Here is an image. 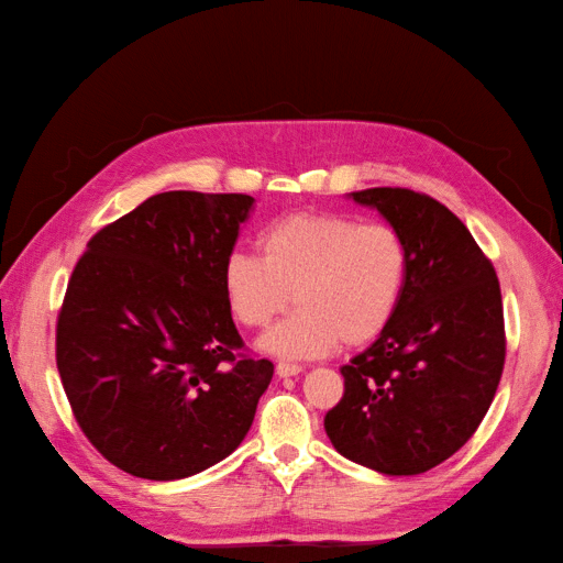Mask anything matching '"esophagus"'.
Instances as JSON below:
<instances>
[{
  "label": "esophagus",
  "mask_w": 563,
  "mask_h": 563,
  "mask_svg": "<svg viewBox=\"0 0 563 563\" xmlns=\"http://www.w3.org/2000/svg\"><path fill=\"white\" fill-rule=\"evenodd\" d=\"M302 373V365H295V363H278L275 365V375L278 377H295Z\"/></svg>",
  "instance_id": "esophagus-1"
}]
</instances>
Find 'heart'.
Wrapping results in <instances>:
<instances>
[{
    "mask_svg": "<svg viewBox=\"0 0 563 563\" xmlns=\"http://www.w3.org/2000/svg\"><path fill=\"white\" fill-rule=\"evenodd\" d=\"M261 258L234 251L222 263V295L234 321L266 327L258 349L280 361H309L377 339L397 314L409 275V249L385 222L297 212L258 236Z\"/></svg>",
    "mask_w": 563,
    "mask_h": 563,
    "instance_id": "1",
    "label": "heart"
}]
</instances>
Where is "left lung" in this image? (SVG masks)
<instances>
[{"mask_svg": "<svg viewBox=\"0 0 563 563\" xmlns=\"http://www.w3.org/2000/svg\"><path fill=\"white\" fill-rule=\"evenodd\" d=\"M409 249L397 314L377 341L341 367L343 399L324 418L343 457L411 476L452 457L479 428L506 361L500 285L464 222L409 188H367Z\"/></svg>", "mask_w": 563, "mask_h": 563, "instance_id": "left-lung-1", "label": "left lung"}]
</instances>
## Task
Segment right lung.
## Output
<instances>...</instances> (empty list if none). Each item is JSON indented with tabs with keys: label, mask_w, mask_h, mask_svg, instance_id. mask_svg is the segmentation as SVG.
Segmentation results:
<instances>
[{
	"label": "right lung",
	"mask_w": 563,
	"mask_h": 563,
	"mask_svg": "<svg viewBox=\"0 0 563 563\" xmlns=\"http://www.w3.org/2000/svg\"><path fill=\"white\" fill-rule=\"evenodd\" d=\"M254 208L244 194L169 190L93 234L57 317L59 379L84 435L140 479L174 482L232 454L273 363L244 341L222 263Z\"/></svg>",
	"instance_id": "right-lung-1"
}]
</instances>
